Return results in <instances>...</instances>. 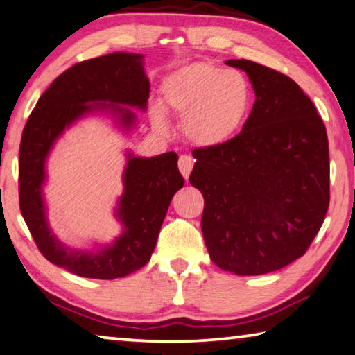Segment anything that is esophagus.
<instances>
[{"label":"esophagus","instance_id":"1","mask_svg":"<svg viewBox=\"0 0 355 355\" xmlns=\"http://www.w3.org/2000/svg\"><path fill=\"white\" fill-rule=\"evenodd\" d=\"M193 166H194V159L188 155H182L178 157V168L180 172H182V175L184 178L189 177L191 171H193Z\"/></svg>","mask_w":355,"mask_h":355}]
</instances>
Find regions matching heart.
I'll return each instance as SVG.
<instances>
[{"label":"heart","mask_w":355,"mask_h":355,"mask_svg":"<svg viewBox=\"0 0 355 355\" xmlns=\"http://www.w3.org/2000/svg\"><path fill=\"white\" fill-rule=\"evenodd\" d=\"M162 104L183 118L182 131L191 144L219 147L240 132L252 105V88L239 71L211 63H193L172 72L162 83ZM156 128H166L159 107L153 110Z\"/></svg>","instance_id":"heart-1"}]
</instances>
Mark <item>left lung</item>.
<instances>
[{"instance_id": "1", "label": "left lung", "mask_w": 355, "mask_h": 355, "mask_svg": "<svg viewBox=\"0 0 355 355\" xmlns=\"http://www.w3.org/2000/svg\"><path fill=\"white\" fill-rule=\"evenodd\" d=\"M256 101L241 132L193 151L189 182L204 196L202 234L211 261L240 277L275 272L305 254L330 202L322 118L291 77L248 60Z\"/></svg>"}]
</instances>
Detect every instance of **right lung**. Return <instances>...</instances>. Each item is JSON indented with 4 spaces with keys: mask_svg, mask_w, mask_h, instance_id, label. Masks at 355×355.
Listing matches in <instances>:
<instances>
[{
    "mask_svg": "<svg viewBox=\"0 0 355 355\" xmlns=\"http://www.w3.org/2000/svg\"><path fill=\"white\" fill-rule=\"evenodd\" d=\"M148 94L142 55L109 53L82 61L60 74L28 116L19 157L21 216L42 256L78 277L121 278L150 261L173 194L184 184L177 167L178 156L173 151L155 157L129 155L123 180L125 193L116 211L125 232L114 245L96 252L66 248L50 234L41 194L46 157L64 128L88 112L110 109L123 125L131 128L134 114L118 104L145 109Z\"/></svg>",
    "mask_w": 355,
    "mask_h": 355,
    "instance_id": "obj_1",
    "label": "right lung"
}]
</instances>
